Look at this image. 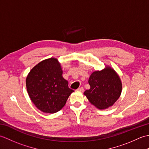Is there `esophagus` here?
Listing matches in <instances>:
<instances>
[{
  "label": "esophagus",
  "instance_id": "obj_1",
  "mask_svg": "<svg viewBox=\"0 0 149 149\" xmlns=\"http://www.w3.org/2000/svg\"><path fill=\"white\" fill-rule=\"evenodd\" d=\"M77 90H78L79 91H81V92H83V91H84V88H83V87H81V88H79Z\"/></svg>",
  "mask_w": 149,
  "mask_h": 149
}]
</instances>
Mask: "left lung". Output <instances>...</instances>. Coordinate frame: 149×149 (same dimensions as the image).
Instances as JSON below:
<instances>
[{
	"label": "left lung",
	"instance_id": "8db88e82",
	"mask_svg": "<svg viewBox=\"0 0 149 149\" xmlns=\"http://www.w3.org/2000/svg\"><path fill=\"white\" fill-rule=\"evenodd\" d=\"M90 88L84 95L90 102L99 109L112 106L119 99L122 90V83L116 71L109 66L100 71H95L88 80Z\"/></svg>",
	"mask_w": 149,
	"mask_h": 149
}]
</instances>
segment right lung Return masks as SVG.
Segmentation results:
<instances>
[{"label":"right lung","instance_id":"obj_1","mask_svg":"<svg viewBox=\"0 0 149 149\" xmlns=\"http://www.w3.org/2000/svg\"><path fill=\"white\" fill-rule=\"evenodd\" d=\"M28 95L38 109L46 113H54L65 106L74 90L63 77L58 59L43 60L31 70L26 80Z\"/></svg>","mask_w":149,"mask_h":149}]
</instances>
